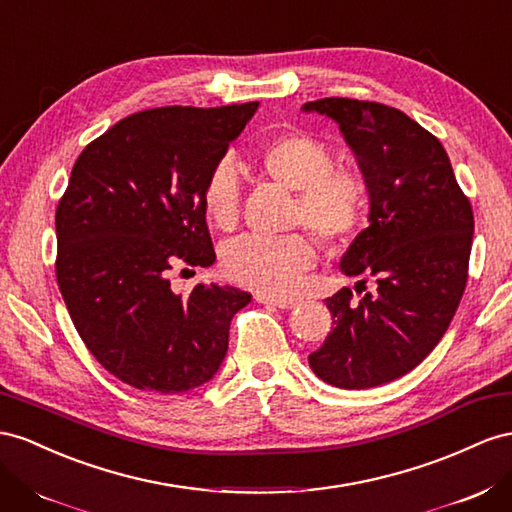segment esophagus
Listing matches in <instances>:
<instances>
[{
  "label": "esophagus",
  "instance_id": "obj_1",
  "mask_svg": "<svg viewBox=\"0 0 512 512\" xmlns=\"http://www.w3.org/2000/svg\"><path fill=\"white\" fill-rule=\"evenodd\" d=\"M258 303H265V306H275V308H280V310H288V308H293L295 306V299H290V297H278V295H267V293H256V297H254Z\"/></svg>",
  "mask_w": 512,
  "mask_h": 512
}]
</instances>
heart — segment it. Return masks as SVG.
<instances>
[{
  "label": "heart",
  "mask_w": 512,
  "mask_h": 512,
  "mask_svg": "<svg viewBox=\"0 0 512 512\" xmlns=\"http://www.w3.org/2000/svg\"><path fill=\"white\" fill-rule=\"evenodd\" d=\"M262 168L275 181L297 191L295 222L306 224L323 243H340L359 228L366 213L362 176L334 165L331 148L312 135L290 133L262 153ZM209 222L230 230L239 222L241 181L237 163L219 159L202 187ZM314 262L306 232L241 234L222 250V267L232 282L267 295L295 290Z\"/></svg>",
  "instance_id": "b5f03b06"
}]
</instances>
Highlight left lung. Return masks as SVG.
Returning <instances> with one entry per match:
<instances>
[{
  "label": "left lung",
  "mask_w": 512,
  "mask_h": 512,
  "mask_svg": "<svg viewBox=\"0 0 512 512\" xmlns=\"http://www.w3.org/2000/svg\"><path fill=\"white\" fill-rule=\"evenodd\" d=\"M303 112L336 120L357 157L370 196L368 228L340 269L366 275L362 286L375 282L359 301L351 288L327 297L334 329L308 362L336 388H375L407 375L446 334L467 284L472 204L441 142L400 109L331 96Z\"/></svg>",
  "instance_id": "left-lung-1"
}]
</instances>
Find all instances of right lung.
<instances>
[{
  "mask_svg": "<svg viewBox=\"0 0 512 512\" xmlns=\"http://www.w3.org/2000/svg\"><path fill=\"white\" fill-rule=\"evenodd\" d=\"M256 109H146L73 165L55 211V275L88 351L131 388L183 394L224 362L232 316L252 295L217 284L176 295L168 275L215 262L202 187Z\"/></svg>",
  "mask_w": 512,
  "mask_h": 512,
  "instance_id": "obj_1",
  "label": "right lung"
}]
</instances>
